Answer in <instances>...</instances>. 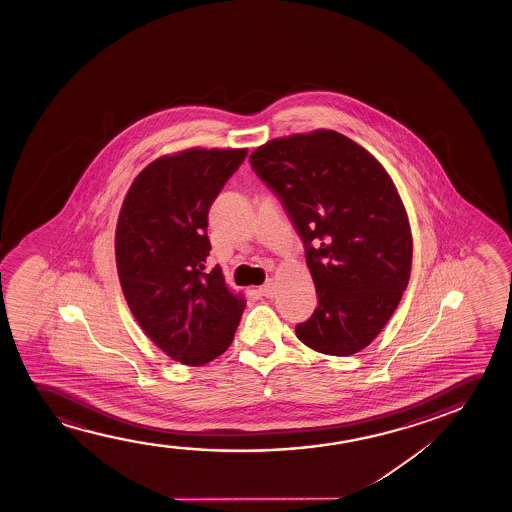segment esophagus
<instances>
[{
	"mask_svg": "<svg viewBox=\"0 0 512 512\" xmlns=\"http://www.w3.org/2000/svg\"><path fill=\"white\" fill-rule=\"evenodd\" d=\"M259 294L264 297H273L274 295V281L267 280L262 287H259Z\"/></svg>",
	"mask_w": 512,
	"mask_h": 512,
	"instance_id": "34e87169",
	"label": "esophagus"
}]
</instances>
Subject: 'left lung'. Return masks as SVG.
I'll use <instances>...</instances> for the list:
<instances>
[{
    "label": "left lung",
    "instance_id": "1",
    "mask_svg": "<svg viewBox=\"0 0 512 512\" xmlns=\"http://www.w3.org/2000/svg\"><path fill=\"white\" fill-rule=\"evenodd\" d=\"M250 164L301 236L318 308L295 334L311 350L348 357L376 339L406 290L413 236L385 168L329 129L257 148Z\"/></svg>",
    "mask_w": 512,
    "mask_h": 512
}]
</instances>
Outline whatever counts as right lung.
Masks as SVG:
<instances>
[{"label":"right lung","mask_w":512,"mask_h":512,"mask_svg":"<svg viewBox=\"0 0 512 512\" xmlns=\"http://www.w3.org/2000/svg\"><path fill=\"white\" fill-rule=\"evenodd\" d=\"M248 150L190 148L134 178L115 231L120 287L141 329L166 355L204 365L222 355L245 311L243 295L206 269L208 211Z\"/></svg>","instance_id":"obj_1"}]
</instances>
